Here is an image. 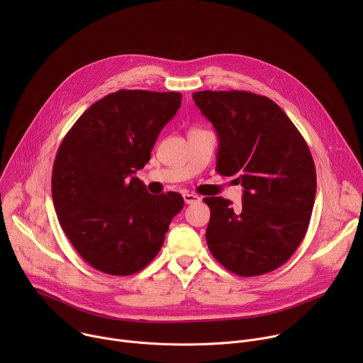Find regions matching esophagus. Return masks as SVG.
<instances>
[{"instance_id":"34e87169","label":"esophagus","mask_w":363,"mask_h":363,"mask_svg":"<svg viewBox=\"0 0 363 363\" xmlns=\"http://www.w3.org/2000/svg\"><path fill=\"white\" fill-rule=\"evenodd\" d=\"M184 201H185V203H194V202L201 201V196L195 195V194H184Z\"/></svg>"}]
</instances>
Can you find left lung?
<instances>
[{"instance_id":"obj_1","label":"left lung","mask_w":363,"mask_h":363,"mask_svg":"<svg viewBox=\"0 0 363 363\" xmlns=\"http://www.w3.org/2000/svg\"><path fill=\"white\" fill-rule=\"evenodd\" d=\"M217 130V172L237 175L241 210L231 201L203 198L211 218L206 242L227 270L252 277L284 264L303 241L316 196L312 153L279 105L244 90L192 94Z\"/></svg>"}]
</instances>
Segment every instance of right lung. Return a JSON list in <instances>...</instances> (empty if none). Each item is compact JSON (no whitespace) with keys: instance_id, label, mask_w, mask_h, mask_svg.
<instances>
[{"instance_id":"1","label":"right lung","mask_w":363,"mask_h":363,"mask_svg":"<svg viewBox=\"0 0 363 363\" xmlns=\"http://www.w3.org/2000/svg\"><path fill=\"white\" fill-rule=\"evenodd\" d=\"M181 100L178 91L118 90L93 103L60 143L51 177L57 218L83 260L101 273L145 269L182 210V195H152L135 177Z\"/></svg>"}]
</instances>
